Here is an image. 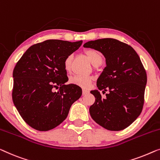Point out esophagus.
Masks as SVG:
<instances>
[{
	"label": "esophagus",
	"mask_w": 160,
	"mask_h": 160,
	"mask_svg": "<svg viewBox=\"0 0 160 160\" xmlns=\"http://www.w3.org/2000/svg\"><path fill=\"white\" fill-rule=\"evenodd\" d=\"M89 93V91L87 89H83V95H85V94H87Z\"/></svg>",
	"instance_id": "obj_1"
}]
</instances>
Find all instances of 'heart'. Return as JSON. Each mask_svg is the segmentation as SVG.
<instances>
[{
    "instance_id": "1",
    "label": "heart",
    "mask_w": 160,
    "mask_h": 160,
    "mask_svg": "<svg viewBox=\"0 0 160 160\" xmlns=\"http://www.w3.org/2000/svg\"><path fill=\"white\" fill-rule=\"evenodd\" d=\"M86 54L87 55L90 61L94 66H99L103 61L102 55L98 50L94 49H87L86 50ZM72 55H67L63 61L64 68L66 71H69L71 69V62H72ZM92 82V77L84 75H75L70 78V82L73 84H76L78 87L82 88H88L89 87L90 83Z\"/></svg>"
}]
</instances>
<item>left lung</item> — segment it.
Listing matches in <instances>:
<instances>
[{
  "instance_id": "left-lung-1",
  "label": "left lung",
  "mask_w": 160,
  "mask_h": 160,
  "mask_svg": "<svg viewBox=\"0 0 160 160\" xmlns=\"http://www.w3.org/2000/svg\"><path fill=\"white\" fill-rule=\"evenodd\" d=\"M102 53L106 67L97 81L98 90L90 92L95 102L89 113L97 123L109 131L126 128L142 112L147 82V73L133 48L112 38L89 41L84 45Z\"/></svg>"
}]
</instances>
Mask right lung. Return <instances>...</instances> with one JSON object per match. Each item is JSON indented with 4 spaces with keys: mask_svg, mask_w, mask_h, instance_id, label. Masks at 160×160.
<instances>
[{
    "mask_svg": "<svg viewBox=\"0 0 160 160\" xmlns=\"http://www.w3.org/2000/svg\"><path fill=\"white\" fill-rule=\"evenodd\" d=\"M48 40L31 46L13 71L12 99L21 116L38 131L51 130L68 116L69 110L82 96V89L68 82L63 61L82 45ZM58 88L57 92L54 88Z\"/></svg>",
    "mask_w": 160,
    "mask_h": 160,
    "instance_id": "obj_1",
    "label": "right lung"
}]
</instances>
